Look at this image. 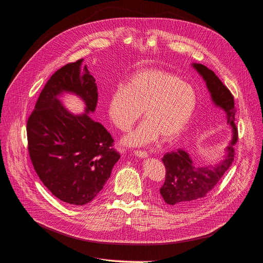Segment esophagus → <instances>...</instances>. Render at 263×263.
<instances>
[{
  "mask_svg": "<svg viewBox=\"0 0 263 263\" xmlns=\"http://www.w3.org/2000/svg\"><path fill=\"white\" fill-rule=\"evenodd\" d=\"M134 154H135V156H137L138 158H145V157L148 156L147 153L144 152V151H134Z\"/></svg>",
  "mask_w": 263,
  "mask_h": 263,
  "instance_id": "1",
  "label": "esophagus"
}]
</instances>
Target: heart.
<instances>
[{"instance_id": "1", "label": "heart", "mask_w": 263, "mask_h": 263, "mask_svg": "<svg viewBox=\"0 0 263 263\" xmlns=\"http://www.w3.org/2000/svg\"><path fill=\"white\" fill-rule=\"evenodd\" d=\"M194 87L170 72L147 69L133 74L126 85L112 91L107 115L116 128L129 131L141 118L145 121L124 138L130 146H142L178 138L190 124L196 107Z\"/></svg>"}]
</instances>
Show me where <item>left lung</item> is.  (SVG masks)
<instances>
[{"instance_id":"obj_1","label":"left lung","mask_w":263,"mask_h":263,"mask_svg":"<svg viewBox=\"0 0 263 263\" xmlns=\"http://www.w3.org/2000/svg\"><path fill=\"white\" fill-rule=\"evenodd\" d=\"M193 67L206 82L214 103L226 112L227 123L232 127L233 136L226 147L224 160L215 166H196L189 154L182 148L164 155L162 161L166 176L160 188V195L167 204L176 209H187L196 204L216 187L234 160L233 145L238 139L234 124L236 109L232 94L214 71L202 64H193Z\"/></svg>"}]
</instances>
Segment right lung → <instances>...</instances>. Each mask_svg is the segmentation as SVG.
<instances>
[{"label": "right lung", "mask_w": 263, "mask_h": 263, "mask_svg": "<svg viewBox=\"0 0 263 263\" xmlns=\"http://www.w3.org/2000/svg\"><path fill=\"white\" fill-rule=\"evenodd\" d=\"M82 59L55 71L45 83L27 123L28 149L43 185L71 205L91 202L110 178L121 155L112 147L110 133L92 120L98 101L97 84ZM73 92L86 103L74 116L58 100Z\"/></svg>", "instance_id": "1"}]
</instances>
